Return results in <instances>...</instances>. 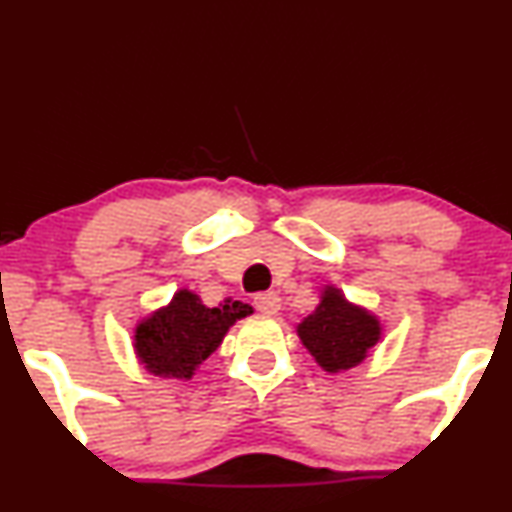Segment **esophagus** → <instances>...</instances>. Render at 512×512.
<instances>
[{
    "instance_id": "esophagus-1",
    "label": "esophagus",
    "mask_w": 512,
    "mask_h": 512,
    "mask_svg": "<svg viewBox=\"0 0 512 512\" xmlns=\"http://www.w3.org/2000/svg\"><path fill=\"white\" fill-rule=\"evenodd\" d=\"M255 307L262 315H276L281 307V298L274 291H264L255 295Z\"/></svg>"
}]
</instances>
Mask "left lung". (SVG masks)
Listing matches in <instances>:
<instances>
[{
    "mask_svg": "<svg viewBox=\"0 0 512 512\" xmlns=\"http://www.w3.org/2000/svg\"><path fill=\"white\" fill-rule=\"evenodd\" d=\"M298 336L326 372H338L365 360L379 341L381 326L377 317L350 305L341 291L329 286L317 310L298 324Z\"/></svg>",
    "mask_w": 512,
    "mask_h": 512,
    "instance_id": "left-lung-1",
    "label": "left lung"
}]
</instances>
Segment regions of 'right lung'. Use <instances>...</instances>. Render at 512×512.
<instances>
[{"label": "right lung", "mask_w": 512, "mask_h": 512, "mask_svg": "<svg viewBox=\"0 0 512 512\" xmlns=\"http://www.w3.org/2000/svg\"><path fill=\"white\" fill-rule=\"evenodd\" d=\"M252 315V307L240 300L207 307L190 291H178L169 305L147 317L135 329V353L147 372L157 377L190 379L236 319Z\"/></svg>", "instance_id": "right-lung-1"}]
</instances>
